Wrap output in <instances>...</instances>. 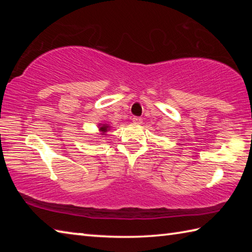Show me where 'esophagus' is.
<instances>
[{
	"label": "esophagus",
	"mask_w": 252,
	"mask_h": 252,
	"mask_svg": "<svg viewBox=\"0 0 252 252\" xmlns=\"http://www.w3.org/2000/svg\"><path fill=\"white\" fill-rule=\"evenodd\" d=\"M132 122L135 123V125H141L142 119L140 117H133V118H132Z\"/></svg>",
	"instance_id": "esophagus-1"
}]
</instances>
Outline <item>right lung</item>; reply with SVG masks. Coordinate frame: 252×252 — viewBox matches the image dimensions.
Wrapping results in <instances>:
<instances>
[{
    "label": "right lung",
    "mask_w": 252,
    "mask_h": 252,
    "mask_svg": "<svg viewBox=\"0 0 252 252\" xmlns=\"http://www.w3.org/2000/svg\"><path fill=\"white\" fill-rule=\"evenodd\" d=\"M108 129H109V126H106V125H103V126H100V130H101L102 132H103V134L105 133L106 131H108Z\"/></svg>",
    "instance_id": "add662e5"
}]
</instances>
